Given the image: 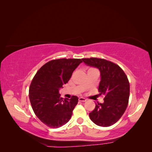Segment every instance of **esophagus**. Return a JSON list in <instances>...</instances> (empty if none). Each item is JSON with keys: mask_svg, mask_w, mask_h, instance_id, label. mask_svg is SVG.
<instances>
[{"mask_svg": "<svg viewBox=\"0 0 152 152\" xmlns=\"http://www.w3.org/2000/svg\"><path fill=\"white\" fill-rule=\"evenodd\" d=\"M86 99H85V98H79V102H86Z\"/></svg>", "mask_w": 152, "mask_h": 152, "instance_id": "34e87169", "label": "esophagus"}]
</instances>
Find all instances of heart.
<instances>
[{"instance_id":"1","label":"heart","mask_w":152,"mask_h":152,"mask_svg":"<svg viewBox=\"0 0 152 152\" xmlns=\"http://www.w3.org/2000/svg\"><path fill=\"white\" fill-rule=\"evenodd\" d=\"M89 70H93V69H92V68H91V69H89Z\"/></svg>"}]
</instances>
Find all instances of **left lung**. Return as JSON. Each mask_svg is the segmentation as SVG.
<instances>
[{
	"label": "left lung",
	"mask_w": 152,
	"mask_h": 152,
	"mask_svg": "<svg viewBox=\"0 0 152 152\" xmlns=\"http://www.w3.org/2000/svg\"><path fill=\"white\" fill-rule=\"evenodd\" d=\"M86 65L98 68L101 73L98 91L103 95L104 103H96L95 108L89 113L91 120L102 127L115 124L123 115L129 103L130 86L127 77L117 64L97 58H83Z\"/></svg>",
	"instance_id": "obj_1"
}]
</instances>
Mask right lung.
<instances>
[{"label":"right lung","mask_w":152,"mask_h":152,"mask_svg":"<svg viewBox=\"0 0 152 152\" xmlns=\"http://www.w3.org/2000/svg\"><path fill=\"white\" fill-rule=\"evenodd\" d=\"M82 59H58L46 63L36 73L29 89L32 109L39 120L50 128L66 124L78 103V98L63 99L59 89L66 84Z\"/></svg>","instance_id":"right-lung-1"}]
</instances>
